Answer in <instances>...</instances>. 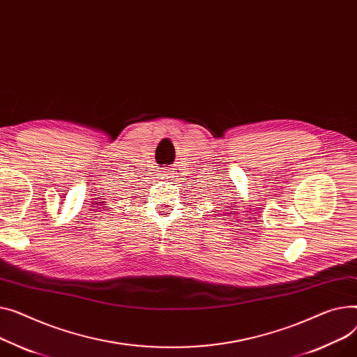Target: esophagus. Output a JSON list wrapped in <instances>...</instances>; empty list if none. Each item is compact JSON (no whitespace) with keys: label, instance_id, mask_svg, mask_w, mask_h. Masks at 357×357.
I'll return each instance as SVG.
<instances>
[{"label":"esophagus","instance_id":"obj_1","mask_svg":"<svg viewBox=\"0 0 357 357\" xmlns=\"http://www.w3.org/2000/svg\"><path fill=\"white\" fill-rule=\"evenodd\" d=\"M172 178H174L172 169H165V171H162L160 179H163V181H172Z\"/></svg>","mask_w":357,"mask_h":357}]
</instances>
